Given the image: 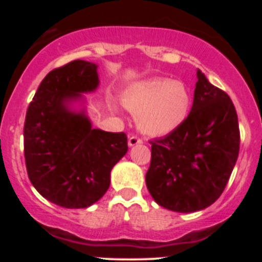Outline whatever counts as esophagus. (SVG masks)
<instances>
[{
    "mask_svg": "<svg viewBox=\"0 0 262 262\" xmlns=\"http://www.w3.org/2000/svg\"><path fill=\"white\" fill-rule=\"evenodd\" d=\"M142 143V139L138 138V136H129L128 138V145L129 147H134V145H138Z\"/></svg>",
    "mask_w": 262,
    "mask_h": 262,
    "instance_id": "34e87169",
    "label": "esophagus"
}]
</instances>
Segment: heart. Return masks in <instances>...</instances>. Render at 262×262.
Returning <instances> with one entry per match:
<instances>
[{
  "instance_id": "heart-1",
  "label": "heart",
  "mask_w": 262,
  "mask_h": 262,
  "mask_svg": "<svg viewBox=\"0 0 262 262\" xmlns=\"http://www.w3.org/2000/svg\"><path fill=\"white\" fill-rule=\"evenodd\" d=\"M120 103L135 114L139 131L164 136L184 124L191 110L190 90L182 81L149 78L129 84L120 94Z\"/></svg>"
}]
</instances>
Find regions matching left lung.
<instances>
[{
  "mask_svg": "<svg viewBox=\"0 0 262 262\" xmlns=\"http://www.w3.org/2000/svg\"><path fill=\"white\" fill-rule=\"evenodd\" d=\"M190 114L181 127L151 142L148 191L161 207L194 212L221 196L239 156L235 106L227 93L196 71Z\"/></svg>",
  "mask_w": 262,
  "mask_h": 262,
  "instance_id": "left-lung-1",
  "label": "left lung"
}]
</instances>
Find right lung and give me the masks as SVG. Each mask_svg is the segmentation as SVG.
Returning <instances> with one entry per match:
<instances>
[{
    "label": "right lung",
    "instance_id": "1",
    "mask_svg": "<svg viewBox=\"0 0 262 262\" xmlns=\"http://www.w3.org/2000/svg\"><path fill=\"white\" fill-rule=\"evenodd\" d=\"M97 68L75 60L51 71L26 113L30 181L46 200L66 209H85L101 200L110 186L111 169L128 149L126 134L93 128L86 115L84 94L98 88Z\"/></svg>",
    "mask_w": 262,
    "mask_h": 262
}]
</instances>
